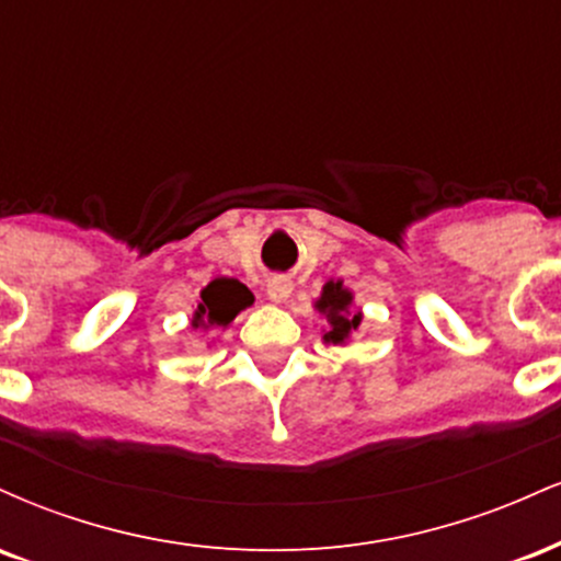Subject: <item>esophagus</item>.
I'll return each instance as SVG.
<instances>
[{
	"label": "esophagus",
	"instance_id": "obj_1",
	"mask_svg": "<svg viewBox=\"0 0 561 561\" xmlns=\"http://www.w3.org/2000/svg\"><path fill=\"white\" fill-rule=\"evenodd\" d=\"M293 295V282L287 276H272L266 282V298L272 302H285Z\"/></svg>",
	"mask_w": 561,
	"mask_h": 561
}]
</instances>
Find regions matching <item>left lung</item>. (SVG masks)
I'll use <instances>...</instances> for the list:
<instances>
[{
  "instance_id": "left-lung-1",
  "label": "left lung",
  "mask_w": 561,
  "mask_h": 561,
  "mask_svg": "<svg viewBox=\"0 0 561 561\" xmlns=\"http://www.w3.org/2000/svg\"><path fill=\"white\" fill-rule=\"evenodd\" d=\"M313 308L327 319V330L321 340L330 345H347L353 340V332L362 327L364 313L353 302V293L343 282L330 279L321 287V295L313 300Z\"/></svg>"
}]
</instances>
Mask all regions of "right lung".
Wrapping results in <instances>:
<instances>
[{
  "mask_svg": "<svg viewBox=\"0 0 561 561\" xmlns=\"http://www.w3.org/2000/svg\"><path fill=\"white\" fill-rule=\"evenodd\" d=\"M253 293L242 282L218 276L199 289L197 308L192 313V330H227L237 313L253 306Z\"/></svg>",
  "mask_w": 561,
  "mask_h": 561,
  "instance_id": "1",
  "label": "right lung"
}]
</instances>
